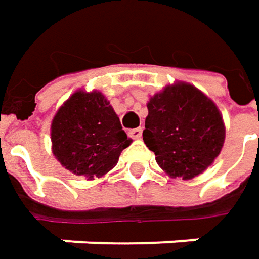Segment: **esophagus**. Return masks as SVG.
Returning a JSON list of instances; mask_svg holds the SVG:
<instances>
[{"mask_svg":"<svg viewBox=\"0 0 259 259\" xmlns=\"http://www.w3.org/2000/svg\"><path fill=\"white\" fill-rule=\"evenodd\" d=\"M128 136H130L131 139L140 140L141 139V136H143V130H141V128H134V130H131V131L128 133Z\"/></svg>","mask_w":259,"mask_h":259,"instance_id":"esophagus-1","label":"esophagus"}]
</instances>
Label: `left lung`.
<instances>
[{"mask_svg":"<svg viewBox=\"0 0 259 259\" xmlns=\"http://www.w3.org/2000/svg\"><path fill=\"white\" fill-rule=\"evenodd\" d=\"M143 140L169 177L192 180L220 155L226 128L215 106L196 87L168 85L147 103Z\"/></svg>","mask_w":259,"mask_h":259,"instance_id":"obj_1","label":"left lung"}]
</instances>
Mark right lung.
Wrapping results in <instances>:
<instances>
[{
    "instance_id": "right-lung-1",
    "label": "right lung",
    "mask_w": 259,
    "mask_h": 259,
    "mask_svg": "<svg viewBox=\"0 0 259 259\" xmlns=\"http://www.w3.org/2000/svg\"><path fill=\"white\" fill-rule=\"evenodd\" d=\"M53 153L75 176L100 178L131 144L113 107L100 91H76L51 122Z\"/></svg>"
}]
</instances>
